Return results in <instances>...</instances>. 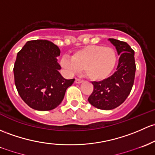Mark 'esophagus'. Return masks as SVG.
Returning a JSON list of instances; mask_svg holds the SVG:
<instances>
[{"label":"esophagus","instance_id":"obj_1","mask_svg":"<svg viewBox=\"0 0 155 155\" xmlns=\"http://www.w3.org/2000/svg\"><path fill=\"white\" fill-rule=\"evenodd\" d=\"M83 82V80H82V79H77L76 78V79H75V82L76 83V84H80V83H82Z\"/></svg>","mask_w":155,"mask_h":155}]
</instances>
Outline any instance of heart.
I'll use <instances>...</instances> for the list:
<instances>
[{
    "label": "heart",
    "mask_w": 155,
    "mask_h": 155,
    "mask_svg": "<svg viewBox=\"0 0 155 155\" xmlns=\"http://www.w3.org/2000/svg\"><path fill=\"white\" fill-rule=\"evenodd\" d=\"M118 62L117 50L111 47L91 45L75 52L72 58L64 56L61 65L69 73L84 71L93 81H103L110 77Z\"/></svg>",
    "instance_id": "1"
}]
</instances>
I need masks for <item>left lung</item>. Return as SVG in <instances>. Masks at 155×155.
<instances>
[{"label":"left lung","mask_w":155,"mask_h":155,"mask_svg":"<svg viewBox=\"0 0 155 155\" xmlns=\"http://www.w3.org/2000/svg\"><path fill=\"white\" fill-rule=\"evenodd\" d=\"M109 41L120 56L117 71L105 80L92 82L94 91L87 99L93 106L102 110H111L124 102L132 89L136 71L134 51L131 47L114 38Z\"/></svg>","instance_id":"left-lung-1"}]
</instances>
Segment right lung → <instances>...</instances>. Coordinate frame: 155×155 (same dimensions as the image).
<instances>
[{"label": "right lung", "instance_id": "right-lung-1", "mask_svg": "<svg viewBox=\"0 0 155 155\" xmlns=\"http://www.w3.org/2000/svg\"><path fill=\"white\" fill-rule=\"evenodd\" d=\"M59 56V48L48 40L29 41L18 53L13 68L15 84L24 102L35 110L56 108L74 82L58 72Z\"/></svg>", "mask_w": 155, "mask_h": 155}]
</instances>
